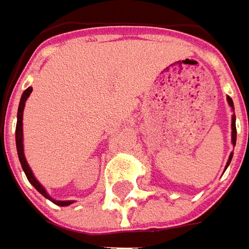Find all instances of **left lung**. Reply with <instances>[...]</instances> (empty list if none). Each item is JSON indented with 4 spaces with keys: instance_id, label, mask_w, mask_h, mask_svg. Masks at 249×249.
Listing matches in <instances>:
<instances>
[{
    "instance_id": "left-lung-1",
    "label": "left lung",
    "mask_w": 249,
    "mask_h": 249,
    "mask_svg": "<svg viewBox=\"0 0 249 249\" xmlns=\"http://www.w3.org/2000/svg\"><path fill=\"white\" fill-rule=\"evenodd\" d=\"M227 102H229V105L233 108V100H231L230 97H227ZM231 130H233V133H231V141H233V144L235 145V140H237V129H235V116L234 115H233V119H231ZM231 158H233V154L230 155V158H229V160H227V165H226V167L229 166V163H230Z\"/></svg>"
}]
</instances>
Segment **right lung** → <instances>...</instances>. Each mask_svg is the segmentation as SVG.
<instances>
[{
    "instance_id": "obj_1",
    "label": "right lung",
    "mask_w": 249,
    "mask_h": 249,
    "mask_svg": "<svg viewBox=\"0 0 249 249\" xmlns=\"http://www.w3.org/2000/svg\"><path fill=\"white\" fill-rule=\"evenodd\" d=\"M33 91L32 87H29V89H26L23 94H22V98H20V104H19V109H18V122H16V149H18V157H19V160H20V165L23 167L24 173H26V177H27V180L32 183L34 186V188L40 193V194H43L45 198H48L50 201H53V204H56V205L59 206H68L73 204V201H55L53 199L51 196L47 194V191L44 190V187L36 180V177L33 176V173H32V170H30V167L27 165V162H26V158H24V154H23V129H22V120H23V109H24V102L26 100L29 98V95H30V92Z\"/></svg>"
}]
</instances>
